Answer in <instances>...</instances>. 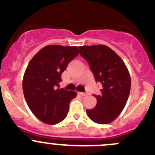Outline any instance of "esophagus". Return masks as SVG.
Here are the masks:
<instances>
[{"instance_id": "34e87169", "label": "esophagus", "mask_w": 155, "mask_h": 155, "mask_svg": "<svg viewBox=\"0 0 155 155\" xmlns=\"http://www.w3.org/2000/svg\"><path fill=\"white\" fill-rule=\"evenodd\" d=\"M78 94H80L81 96H82V97H84V96H86V94H85V93H83V92H79Z\"/></svg>"}]
</instances>
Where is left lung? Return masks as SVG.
Segmentation results:
<instances>
[{"label": "left lung", "mask_w": 155, "mask_h": 155, "mask_svg": "<svg viewBox=\"0 0 155 155\" xmlns=\"http://www.w3.org/2000/svg\"><path fill=\"white\" fill-rule=\"evenodd\" d=\"M79 52L87 61L97 82L102 84L101 95H94L97 105L87 110L90 119L98 124H108L124 109L131 89V78L123 59L104 45L80 46Z\"/></svg>", "instance_id": "8db88e82"}]
</instances>
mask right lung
<instances>
[{
	"label": "right lung",
	"mask_w": 155,
	"mask_h": 155,
	"mask_svg": "<svg viewBox=\"0 0 155 155\" xmlns=\"http://www.w3.org/2000/svg\"><path fill=\"white\" fill-rule=\"evenodd\" d=\"M77 46L46 45L30 60L23 79L28 107L42 123L54 125L65 119L74 91L58 89L61 74L78 54Z\"/></svg>",
	"instance_id": "obj_1"
}]
</instances>
